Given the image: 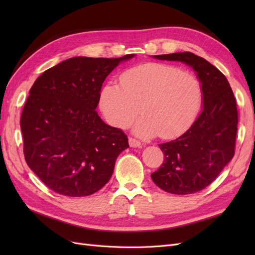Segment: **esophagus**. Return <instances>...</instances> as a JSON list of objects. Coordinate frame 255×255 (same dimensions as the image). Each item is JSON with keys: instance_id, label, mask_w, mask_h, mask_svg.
<instances>
[{"instance_id": "obj_1", "label": "esophagus", "mask_w": 255, "mask_h": 255, "mask_svg": "<svg viewBox=\"0 0 255 255\" xmlns=\"http://www.w3.org/2000/svg\"><path fill=\"white\" fill-rule=\"evenodd\" d=\"M128 143H129V146H132V148H140V146H141V142L138 141L137 139H135V138H133V137L128 138Z\"/></svg>"}]
</instances>
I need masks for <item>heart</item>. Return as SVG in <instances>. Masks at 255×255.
Masks as SVG:
<instances>
[{
  "label": "heart",
  "instance_id": "1",
  "mask_svg": "<svg viewBox=\"0 0 255 255\" xmlns=\"http://www.w3.org/2000/svg\"><path fill=\"white\" fill-rule=\"evenodd\" d=\"M201 101L202 86L196 75L158 63L128 69L120 76V86L106 84L100 95V107L115 127L127 128L139 111L143 114L134 127L141 137L182 134L194 122Z\"/></svg>",
  "mask_w": 255,
  "mask_h": 255
}]
</instances>
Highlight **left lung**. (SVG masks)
Segmentation results:
<instances>
[{
  "instance_id": "obj_1",
  "label": "left lung",
  "mask_w": 255,
  "mask_h": 255,
  "mask_svg": "<svg viewBox=\"0 0 255 255\" xmlns=\"http://www.w3.org/2000/svg\"><path fill=\"white\" fill-rule=\"evenodd\" d=\"M153 57L191 67L201 83V114L182 136L159 144L164 163L151 174L153 182L167 192L195 194L208 186L234 156L238 123L234 94L226 76L194 53Z\"/></svg>"
}]
</instances>
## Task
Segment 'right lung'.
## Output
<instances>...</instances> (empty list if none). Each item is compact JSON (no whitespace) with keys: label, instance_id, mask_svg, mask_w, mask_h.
Here are the masks:
<instances>
[{"label":"right lung","instance_id":"right-lung-1","mask_svg":"<svg viewBox=\"0 0 255 255\" xmlns=\"http://www.w3.org/2000/svg\"><path fill=\"white\" fill-rule=\"evenodd\" d=\"M76 56L38 78L23 107V152L30 170L68 197L95 194L110 181L116 159L128 148L127 135L96 112L103 82L133 58Z\"/></svg>","mask_w":255,"mask_h":255}]
</instances>
